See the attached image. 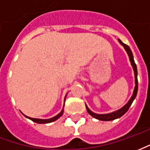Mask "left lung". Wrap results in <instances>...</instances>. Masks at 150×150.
Instances as JSON below:
<instances>
[{
  "label": "left lung",
  "mask_w": 150,
  "mask_h": 150,
  "mask_svg": "<svg viewBox=\"0 0 150 150\" xmlns=\"http://www.w3.org/2000/svg\"><path fill=\"white\" fill-rule=\"evenodd\" d=\"M119 42L124 46V48L125 49L126 52L128 54V55L129 57V60L131 62V65H132V68H133V71H134V75H135V88H134V90H133V93H132V96L130 98V100H129V102L127 104L122 107L120 109L117 111H115L113 112L108 113V114H96V113L91 112L89 108H88V106L86 105V108H87V111L91 115V116H93L94 118L97 120H104V121H109V120H113L117 119V118H120V116H122L125 113L129 110V107L131 106V104L133 102V100H135L136 96H137V90H138V81H137V65H136L135 62H134V59H133V55H132V50H130L129 46H127L126 44L123 43L120 39H118Z\"/></svg>",
  "instance_id": "8db88e82"
}]
</instances>
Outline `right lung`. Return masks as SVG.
<instances>
[{"instance_id":"1","label":"right lung","mask_w":150,"mask_h":150,"mask_svg":"<svg viewBox=\"0 0 150 150\" xmlns=\"http://www.w3.org/2000/svg\"><path fill=\"white\" fill-rule=\"evenodd\" d=\"M66 96H65V100H66ZM65 100H64V102H65ZM62 114H63V109L61 111V112H59L57 116H54L52 118H50V119H46V120H43V119H36V118H31V117H29V116H25L24 115L26 118L28 119L31 120L32 121H34L35 123H38V124H47V123H50V122H53V121H54L56 120H58L60 117V116H62Z\"/></svg>"}]
</instances>
